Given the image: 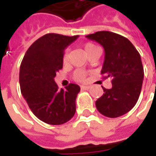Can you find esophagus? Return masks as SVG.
Segmentation results:
<instances>
[{"label": "esophagus", "mask_w": 156, "mask_h": 156, "mask_svg": "<svg viewBox=\"0 0 156 156\" xmlns=\"http://www.w3.org/2000/svg\"><path fill=\"white\" fill-rule=\"evenodd\" d=\"M81 88L82 90H88L90 87L89 86H81Z\"/></svg>", "instance_id": "1"}]
</instances>
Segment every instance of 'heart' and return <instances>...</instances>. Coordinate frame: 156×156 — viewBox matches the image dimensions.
<instances>
[{
    "label": "heart",
    "instance_id": "b5f03b06",
    "mask_svg": "<svg viewBox=\"0 0 156 156\" xmlns=\"http://www.w3.org/2000/svg\"><path fill=\"white\" fill-rule=\"evenodd\" d=\"M84 50L86 52V54H88L90 51H92L93 49H94L95 48H97L95 45H94L93 43H90V42H87L86 43L85 45H84ZM63 62L66 63L68 62V61H69V53L68 52H65L64 53V55H63ZM85 77H86V74H85V72L84 71H82V70H77V71H75V79L76 81H83L85 80Z\"/></svg>",
    "mask_w": 156,
    "mask_h": 156
}]
</instances>
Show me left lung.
I'll return each mask as SVG.
<instances>
[{"label": "left lung", "instance_id": "8db88e82", "mask_svg": "<svg viewBox=\"0 0 156 156\" xmlns=\"http://www.w3.org/2000/svg\"><path fill=\"white\" fill-rule=\"evenodd\" d=\"M86 37L103 47L101 73L112 78L110 89L102 87L104 94L95 101L96 108L104 116H122L135 107L141 94L144 77L141 55L129 40L118 34L99 31Z\"/></svg>", "mask_w": 156, "mask_h": 156}]
</instances>
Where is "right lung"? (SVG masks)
<instances>
[{"label": "right lung", "mask_w": 156, "mask_h": 156, "mask_svg": "<svg viewBox=\"0 0 156 156\" xmlns=\"http://www.w3.org/2000/svg\"><path fill=\"white\" fill-rule=\"evenodd\" d=\"M77 38L78 35L47 34L29 47L21 62V94L34 115L48 124L61 125L75 115V100L81 88L70 83L59 89L55 77L62 69L65 48Z\"/></svg>", "instance_id": "obj_1"}]
</instances>
